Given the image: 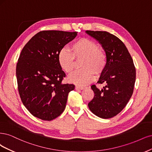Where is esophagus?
<instances>
[{"mask_svg": "<svg viewBox=\"0 0 152 152\" xmlns=\"http://www.w3.org/2000/svg\"><path fill=\"white\" fill-rule=\"evenodd\" d=\"M85 86H80V85H76L75 86V89L76 90H84L85 88Z\"/></svg>", "mask_w": 152, "mask_h": 152, "instance_id": "obj_1", "label": "esophagus"}]
</instances>
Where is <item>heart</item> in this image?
<instances>
[{
	"instance_id": "obj_1",
	"label": "heart",
	"mask_w": 152,
	"mask_h": 152,
	"mask_svg": "<svg viewBox=\"0 0 152 152\" xmlns=\"http://www.w3.org/2000/svg\"><path fill=\"white\" fill-rule=\"evenodd\" d=\"M82 59V69L72 73L69 81L77 85H85L95 79V73L100 75L107 64V56L104 48L88 38H83L71 44L69 49L63 48L58 54V62L67 74L74 70L76 61Z\"/></svg>"
}]
</instances>
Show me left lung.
<instances>
[{
  "label": "left lung",
  "instance_id": "obj_1",
  "mask_svg": "<svg viewBox=\"0 0 152 152\" xmlns=\"http://www.w3.org/2000/svg\"><path fill=\"white\" fill-rule=\"evenodd\" d=\"M99 42L106 52L107 64L98 81L105 86L100 90L91 86L94 97L89 102L90 110L103 119L113 117L122 110L133 95L136 69L130 53L119 38L102 31H86Z\"/></svg>",
  "mask_w": 152,
  "mask_h": 152
}]
</instances>
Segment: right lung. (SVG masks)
Returning a JSON list of instances; mask_svg holds the SVG:
<instances>
[{"label": "right lung", "mask_w": 152, "mask_h": 152, "mask_svg": "<svg viewBox=\"0 0 152 152\" xmlns=\"http://www.w3.org/2000/svg\"><path fill=\"white\" fill-rule=\"evenodd\" d=\"M77 32L42 31L23 47L16 65L19 96L28 110L37 118L52 121L66 108L72 84H62L66 77L58 54Z\"/></svg>", "instance_id": "1"}]
</instances>
